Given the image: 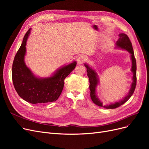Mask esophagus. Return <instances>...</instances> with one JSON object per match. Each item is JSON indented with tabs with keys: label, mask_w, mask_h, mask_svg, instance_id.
<instances>
[{
	"label": "esophagus",
	"mask_w": 149,
	"mask_h": 149,
	"mask_svg": "<svg viewBox=\"0 0 149 149\" xmlns=\"http://www.w3.org/2000/svg\"><path fill=\"white\" fill-rule=\"evenodd\" d=\"M86 60V58L83 56H80L77 60V63L78 65H81V64H83V63Z\"/></svg>",
	"instance_id": "1"
}]
</instances>
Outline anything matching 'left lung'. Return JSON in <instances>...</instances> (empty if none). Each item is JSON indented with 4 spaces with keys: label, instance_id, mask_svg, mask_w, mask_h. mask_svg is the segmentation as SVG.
<instances>
[{
    "label": "left lung",
    "instance_id": "obj_1",
    "mask_svg": "<svg viewBox=\"0 0 149 149\" xmlns=\"http://www.w3.org/2000/svg\"><path fill=\"white\" fill-rule=\"evenodd\" d=\"M119 38L118 41L116 43V48H119L121 49H124V50L127 51L130 54V60L132 61V66H131V71L133 73L132 76V83L131 84V87L129 89V91L127 96H125L123 97L122 100H119V101H116L115 102H111L109 104L103 105L102 102L99 99L97 92H96V88L97 86L100 84V80L98 78V76L96 73L95 70L93 69L88 64L84 63V66L87 69V74L89 79V89H90V96H91V100L93 102L97 105L98 106L103 107L106 109H115L119 107L120 106L123 105L126 101H127L132 96L133 94L135 88H136V70H137V66H136V60L134 56V53L132 43L130 42V40L127 35L124 33H120L119 35Z\"/></svg>",
    "mask_w": 149,
    "mask_h": 149
}]
</instances>
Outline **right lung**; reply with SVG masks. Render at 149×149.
<instances>
[{
	"mask_svg": "<svg viewBox=\"0 0 149 149\" xmlns=\"http://www.w3.org/2000/svg\"><path fill=\"white\" fill-rule=\"evenodd\" d=\"M31 29L25 35L23 42L14 58L12 65L13 84L20 97L31 104L55 101L64 86V80L73 71L76 61L63 65L49 77L41 78L34 74L25 62L26 45Z\"/></svg>",
	"mask_w": 149,
	"mask_h": 149,
	"instance_id": "right-lung-1",
	"label": "right lung"
}]
</instances>
